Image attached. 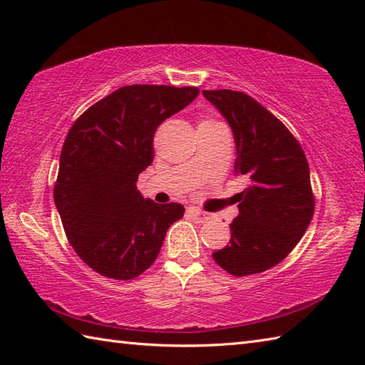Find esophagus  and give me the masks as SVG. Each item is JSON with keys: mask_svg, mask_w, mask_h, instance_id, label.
<instances>
[{"mask_svg": "<svg viewBox=\"0 0 365 365\" xmlns=\"http://www.w3.org/2000/svg\"><path fill=\"white\" fill-rule=\"evenodd\" d=\"M187 213H188L190 218H192L196 222H205L207 218H208V216L204 212L197 210V208H195V207H190Z\"/></svg>", "mask_w": 365, "mask_h": 365, "instance_id": "esophagus-1", "label": "esophagus"}]
</instances>
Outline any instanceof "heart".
Listing matches in <instances>:
<instances>
[{
  "mask_svg": "<svg viewBox=\"0 0 365 365\" xmlns=\"http://www.w3.org/2000/svg\"><path fill=\"white\" fill-rule=\"evenodd\" d=\"M212 122H215V120H212V119H204L200 123H212Z\"/></svg>",
  "mask_w": 365,
  "mask_h": 365,
  "instance_id": "heart-1",
  "label": "heart"
}]
</instances>
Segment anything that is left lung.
Segmentation results:
<instances>
[{"label":"left lung","instance_id":"obj_1","mask_svg":"<svg viewBox=\"0 0 365 365\" xmlns=\"http://www.w3.org/2000/svg\"><path fill=\"white\" fill-rule=\"evenodd\" d=\"M232 128L235 174L247 178L237 195L240 215L229 245L213 252L232 276L257 274L282 262L312 221L315 197L309 163L290 130L245 92L202 91Z\"/></svg>","mask_w":365,"mask_h":365}]
</instances>
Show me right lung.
Masks as SVG:
<instances>
[{
  "label": "right lung",
  "instance_id": "obj_1",
  "mask_svg": "<svg viewBox=\"0 0 365 365\" xmlns=\"http://www.w3.org/2000/svg\"><path fill=\"white\" fill-rule=\"evenodd\" d=\"M199 94L195 86H123L89 106L61 150L54 204L68 243L98 274L128 281L158 257L182 204H155L136 188L153 161L160 123Z\"/></svg>",
  "mask_w": 365,
  "mask_h": 365
}]
</instances>
